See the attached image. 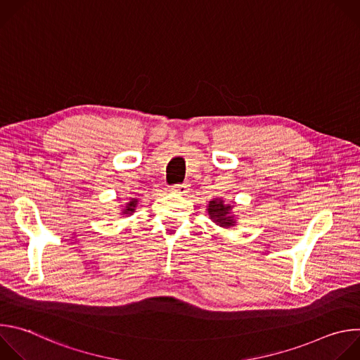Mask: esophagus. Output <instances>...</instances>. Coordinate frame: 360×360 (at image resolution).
Masks as SVG:
<instances>
[{"mask_svg":"<svg viewBox=\"0 0 360 360\" xmlns=\"http://www.w3.org/2000/svg\"><path fill=\"white\" fill-rule=\"evenodd\" d=\"M186 188H188L186 184H176V185H174L171 189H172V192H175V193H185V192H186Z\"/></svg>","mask_w":360,"mask_h":360,"instance_id":"esophagus-1","label":"esophagus"}]
</instances>
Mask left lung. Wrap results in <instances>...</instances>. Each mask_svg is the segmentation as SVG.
Masks as SVG:
<instances>
[{
    "label": "left lung",
    "instance_id": "left-lung-1",
    "mask_svg": "<svg viewBox=\"0 0 360 360\" xmlns=\"http://www.w3.org/2000/svg\"><path fill=\"white\" fill-rule=\"evenodd\" d=\"M231 205H224V200H211L208 207V214L221 226L233 225L232 217H229Z\"/></svg>",
    "mask_w": 360,
    "mask_h": 360
}]
</instances>
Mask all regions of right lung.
Wrapping results in <instances>:
<instances>
[{
  "label": "right lung",
  "instance_id": "right-lung-1",
  "mask_svg": "<svg viewBox=\"0 0 360 360\" xmlns=\"http://www.w3.org/2000/svg\"><path fill=\"white\" fill-rule=\"evenodd\" d=\"M136 207V200H132V202H129L128 205H127V210L124 211L125 214H131V212H134V208Z\"/></svg>",
  "mask_w": 360,
  "mask_h": 360
}]
</instances>
